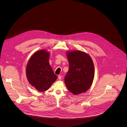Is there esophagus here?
Here are the masks:
<instances>
[{
    "label": "esophagus",
    "instance_id": "34e87169",
    "mask_svg": "<svg viewBox=\"0 0 127 127\" xmlns=\"http://www.w3.org/2000/svg\"><path fill=\"white\" fill-rule=\"evenodd\" d=\"M58 78H59V80H61V79H62V76H61V75H59V76H58Z\"/></svg>",
    "mask_w": 127,
    "mask_h": 127
}]
</instances>
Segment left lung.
Listing matches in <instances>:
<instances>
[{
    "label": "left lung",
    "mask_w": 127,
    "mask_h": 127,
    "mask_svg": "<svg viewBox=\"0 0 127 127\" xmlns=\"http://www.w3.org/2000/svg\"><path fill=\"white\" fill-rule=\"evenodd\" d=\"M69 70L64 77L65 84L74 95L84 93L91 87L94 76V66L91 57L81 51L66 53Z\"/></svg>",
    "instance_id": "obj_1"
}]
</instances>
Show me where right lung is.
<instances>
[{
  "label": "right lung",
  "instance_id": "add662e5",
  "mask_svg": "<svg viewBox=\"0 0 127 127\" xmlns=\"http://www.w3.org/2000/svg\"><path fill=\"white\" fill-rule=\"evenodd\" d=\"M49 55L46 50L37 51L31 56L27 65V80L40 92L47 91L57 78L50 65Z\"/></svg>",
  "mask_w": 127,
  "mask_h": 127
}]
</instances>
